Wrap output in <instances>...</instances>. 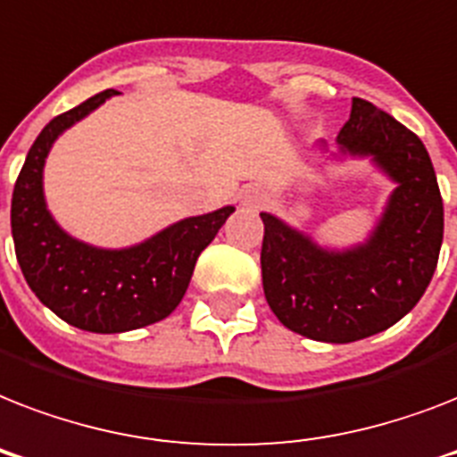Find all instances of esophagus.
<instances>
[{
	"label": "esophagus",
	"instance_id": "34e87169",
	"mask_svg": "<svg viewBox=\"0 0 457 457\" xmlns=\"http://www.w3.org/2000/svg\"><path fill=\"white\" fill-rule=\"evenodd\" d=\"M239 201H242V206L246 208H258V206H263L265 201H268V192H265L261 185H249L242 189Z\"/></svg>",
	"mask_w": 457,
	"mask_h": 457
}]
</instances>
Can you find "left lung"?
<instances>
[{
	"mask_svg": "<svg viewBox=\"0 0 457 457\" xmlns=\"http://www.w3.org/2000/svg\"><path fill=\"white\" fill-rule=\"evenodd\" d=\"M318 149L327 154L325 142ZM329 158H368L394 182L368 239L322 246L278 215L261 213V270L265 301L287 329L348 344L389 329L422 299L444 242V201L418 135L365 99H353Z\"/></svg>",
	"mask_w": 457,
	"mask_h": 457,
	"instance_id": "8db88e82",
	"label": "left lung"
}]
</instances>
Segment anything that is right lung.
<instances>
[{"instance_id":"add662e5","label":"right lung","mask_w":457,"mask_h":457,"mask_svg":"<svg viewBox=\"0 0 457 457\" xmlns=\"http://www.w3.org/2000/svg\"><path fill=\"white\" fill-rule=\"evenodd\" d=\"M116 95L104 89L54 118L25 156L11 199V235L28 287L68 325L96 334L130 332L168 318L185 296L199 253L235 213V206H222L182 218L123 249L68 235L46 206V156L68 128Z\"/></svg>"}]
</instances>
